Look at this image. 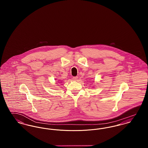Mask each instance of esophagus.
Listing matches in <instances>:
<instances>
[{
	"instance_id": "1",
	"label": "esophagus",
	"mask_w": 148,
	"mask_h": 148,
	"mask_svg": "<svg viewBox=\"0 0 148 148\" xmlns=\"http://www.w3.org/2000/svg\"><path fill=\"white\" fill-rule=\"evenodd\" d=\"M77 79H78L77 77H73V79L74 80H75V81H77Z\"/></svg>"
}]
</instances>
